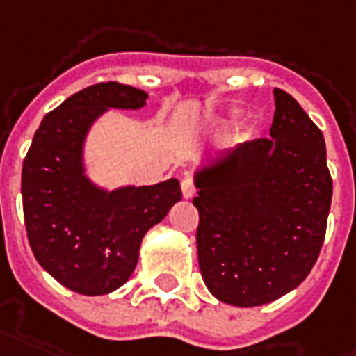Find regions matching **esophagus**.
<instances>
[{
	"instance_id": "34e87169",
	"label": "esophagus",
	"mask_w": 356,
	"mask_h": 356,
	"mask_svg": "<svg viewBox=\"0 0 356 356\" xmlns=\"http://www.w3.org/2000/svg\"><path fill=\"white\" fill-rule=\"evenodd\" d=\"M181 188H183V196L185 198H192L194 196V185H192V179L191 177H185L181 181Z\"/></svg>"
}]
</instances>
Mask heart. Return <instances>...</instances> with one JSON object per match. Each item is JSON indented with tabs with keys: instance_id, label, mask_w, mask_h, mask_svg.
Masks as SVG:
<instances>
[{
	"instance_id": "1",
	"label": "heart",
	"mask_w": 356,
	"mask_h": 356,
	"mask_svg": "<svg viewBox=\"0 0 356 356\" xmlns=\"http://www.w3.org/2000/svg\"><path fill=\"white\" fill-rule=\"evenodd\" d=\"M236 115H238V113H230V117L222 118V120H215V128H218V130H220V128H226V126H228V122H230L232 118L236 117Z\"/></svg>"
}]
</instances>
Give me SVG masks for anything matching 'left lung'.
I'll list each match as a JSON object with an SVG mask.
<instances>
[{
    "label": "left lung",
    "mask_w": 356,
    "mask_h": 356,
    "mask_svg": "<svg viewBox=\"0 0 356 356\" xmlns=\"http://www.w3.org/2000/svg\"><path fill=\"white\" fill-rule=\"evenodd\" d=\"M270 138L205 158L194 171L200 272L213 296L270 304L312 272L332 202L323 131L285 90H273Z\"/></svg>",
    "instance_id": "left-lung-1"
}]
</instances>
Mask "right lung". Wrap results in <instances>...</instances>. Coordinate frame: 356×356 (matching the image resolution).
Masks as SVG:
<instances>
[{"mask_svg": "<svg viewBox=\"0 0 356 356\" xmlns=\"http://www.w3.org/2000/svg\"><path fill=\"white\" fill-rule=\"evenodd\" d=\"M149 94L99 83L43 118L22 165L26 232L35 259L70 291L102 296L130 279L145 234L183 198L177 179L105 188L86 173L84 145L109 109L138 111Z\"/></svg>", "mask_w": 356, "mask_h": 356, "instance_id": "1", "label": "right lung"}]
</instances>
